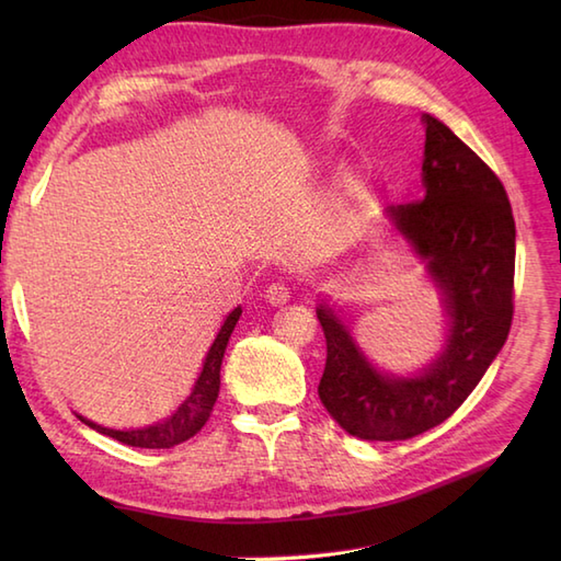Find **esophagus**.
Masks as SVG:
<instances>
[{"mask_svg": "<svg viewBox=\"0 0 561 561\" xmlns=\"http://www.w3.org/2000/svg\"><path fill=\"white\" fill-rule=\"evenodd\" d=\"M265 299L272 304V306H284L289 299H291V291L284 282H272L270 287L265 289Z\"/></svg>", "mask_w": 561, "mask_h": 561, "instance_id": "34e87169", "label": "esophagus"}]
</instances>
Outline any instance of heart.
Returning <instances> with one entry per match:
<instances>
[{
    "mask_svg": "<svg viewBox=\"0 0 561 561\" xmlns=\"http://www.w3.org/2000/svg\"><path fill=\"white\" fill-rule=\"evenodd\" d=\"M211 262H219V257H217V255H214V260H211Z\"/></svg>",
    "mask_w": 561,
    "mask_h": 561,
    "instance_id": "obj_1",
    "label": "heart"
}]
</instances>
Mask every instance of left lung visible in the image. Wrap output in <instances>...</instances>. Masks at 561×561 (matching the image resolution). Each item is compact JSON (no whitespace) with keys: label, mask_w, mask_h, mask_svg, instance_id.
I'll return each mask as SVG.
<instances>
[{"label":"left lung","mask_w":561,"mask_h":561,"mask_svg":"<svg viewBox=\"0 0 561 561\" xmlns=\"http://www.w3.org/2000/svg\"><path fill=\"white\" fill-rule=\"evenodd\" d=\"M422 123L424 197L386 214L444 294V352L412 378L380 374L335 311L316 308L328 344L320 402L364 440H404L446 422L502 352L514 318L516 224L506 190L444 123L434 115Z\"/></svg>","instance_id":"1"}]
</instances>
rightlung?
Here are the masks:
<instances>
[{
    "mask_svg": "<svg viewBox=\"0 0 561 561\" xmlns=\"http://www.w3.org/2000/svg\"><path fill=\"white\" fill-rule=\"evenodd\" d=\"M241 313H243L241 308H233L229 318L224 320L219 335L209 347V352L205 356V364H202V374L197 378L193 392H190V398L169 416V420L157 422V424L145 426V428H133V432H121V428H105L96 422L83 420L81 414H77V416L83 424L96 428V432L121 440V444L135 446V448H173L178 444H183V440L195 436L199 428L205 426V422L211 414L214 402H217V398H219L221 359H224L226 344H229V337H231V332L238 323V318H241Z\"/></svg>",
    "mask_w": 561,
    "mask_h": 561,
    "instance_id": "obj_1",
    "label": "right lung"
}]
</instances>
